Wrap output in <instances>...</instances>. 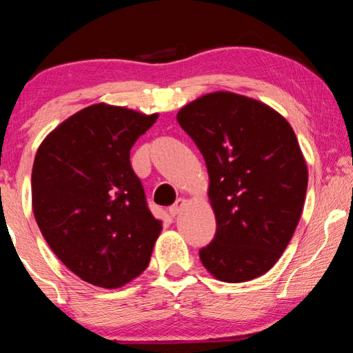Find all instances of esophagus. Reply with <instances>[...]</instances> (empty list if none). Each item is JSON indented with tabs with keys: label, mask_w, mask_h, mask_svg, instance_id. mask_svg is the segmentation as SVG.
Instances as JSON below:
<instances>
[{
	"label": "esophagus",
	"mask_w": 353,
	"mask_h": 353,
	"mask_svg": "<svg viewBox=\"0 0 353 353\" xmlns=\"http://www.w3.org/2000/svg\"><path fill=\"white\" fill-rule=\"evenodd\" d=\"M185 202H186V201L181 199V197H180V199H176L175 204L168 207V214H170L172 216H175V215L180 214V210L183 209V205H185Z\"/></svg>",
	"instance_id": "esophagus-1"
}]
</instances>
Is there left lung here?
Segmentation results:
<instances>
[{
	"label": "left lung",
	"instance_id": "1",
	"mask_svg": "<svg viewBox=\"0 0 353 353\" xmlns=\"http://www.w3.org/2000/svg\"><path fill=\"white\" fill-rule=\"evenodd\" d=\"M178 123L209 172L216 231L199 250L216 279L249 281L267 273L301 219L308 173L296 133L276 110L219 91L185 105Z\"/></svg>",
	"mask_w": 353,
	"mask_h": 353
}]
</instances>
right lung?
<instances>
[{
    "instance_id": "right-lung-1",
    "label": "right lung",
    "mask_w": 353,
    "mask_h": 353,
    "mask_svg": "<svg viewBox=\"0 0 353 353\" xmlns=\"http://www.w3.org/2000/svg\"><path fill=\"white\" fill-rule=\"evenodd\" d=\"M156 120L94 104L62 122L37 151L38 228L57 259L94 286L114 289L139 276L162 230L130 163V149Z\"/></svg>"
}]
</instances>
